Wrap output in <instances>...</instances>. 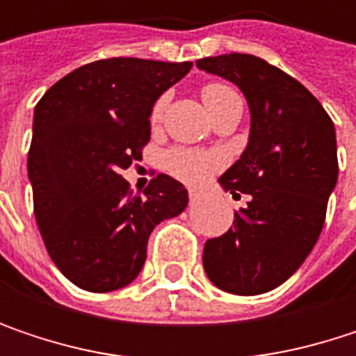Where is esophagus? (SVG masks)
<instances>
[{
	"instance_id": "1",
	"label": "esophagus",
	"mask_w": 356,
	"mask_h": 356,
	"mask_svg": "<svg viewBox=\"0 0 356 356\" xmlns=\"http://www.w3.org/2000/svg\"><path fill=\"white\" fill-rule=\"evenodd\" d=\"M200 197H202V191H200V189H189V202H191V204L200 202Z\"/></svg>"
}]
</instances>
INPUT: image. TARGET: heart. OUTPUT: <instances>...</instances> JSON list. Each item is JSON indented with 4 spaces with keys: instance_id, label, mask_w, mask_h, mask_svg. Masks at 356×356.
<instances>
[{
    "instance_id": "obj_1",
    "label": "heart",
    "mask_w": 356,
    "mask_h": 356,
    "mask_svg": "<svg viewBox=\"0 0 356 356\" xmlns=\"http://www.w3.org/2000/svg\"><path fill=\"white\" fill-rule=\"evenodd\" d=\"M235 97H239V95L231 86L220 84V82H210L202 88V101H204L206 108L210 111V115ZM165 108H167V97H159L156 103L150 108V123L152 125L161 123ZM220 165H222V156L218 152H210V150L173 148L165 156L167 171L173 177H177L183 183H189V185H197V183L206 181L210 177V173H214Z\"/></svg>"
}]
</instances>
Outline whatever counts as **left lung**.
Instances as JSON below:
<instances>
[{"mask_svg": "<svg viewBox=\"0 0 356 356\" xmlns=\"http://www.w3.org/2000/svg\"><path fill=\"white\" fill-rule=\"evenodd\" d=\"M195 65L237 84L251 113L248 148L218 179L251 200L206 241L204 270L227 293L261 295L291 278L320 237L338 179L334 123L301 82L261 57L229 53Z\"/></svg>", "mask_w": 356, "mask_h": 356, "instance_id": "8db88e82", "label": "left lung"}]
</instances>
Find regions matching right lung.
I'll list each match as a JSON object with an SVG mask.
<instances>
[{
    "instance_id": "right-lung-1",
    "label": "right lung",
    "mask_w": 356,
    "mask_h": 356,
    "mask_svg": "<svg viewBox=\"0 0 356 356\" xmlns=\"http://www.w3.org/2000/svg\"><path fill=\"white\" fill-rule=\"evenodd\" d=\"M191 65L92 61L36 105L29 150L36 225L55 266L84 291L108 293L136 280L152 229L189 202L187 189L163 173L134 195L121 171L142 159L152 105Z\"/></svg>"
}]
</instances>
